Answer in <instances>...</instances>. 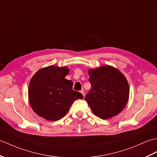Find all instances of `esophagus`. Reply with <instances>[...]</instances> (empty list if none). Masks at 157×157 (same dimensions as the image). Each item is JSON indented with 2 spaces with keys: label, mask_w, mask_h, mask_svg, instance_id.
Masks as SVG:
<instances>
[{
  "label": "esophagus",
  "mask_w": 157,
  "mask_h": 157,
  "mask_svg": "<svg viewBox=\"0 0 157 157\" xmlns=\"http://www.w3.org/2000/svg\"><path fill=\"white\" fill-rule=\"evenodd\" d=\"M81 92L82 93V95L83 96V97H84V96H85V92H84V90H82V91H81V92Z\"/></svg>",
  "instance_id": "esophagus-1"
}]
</instances>
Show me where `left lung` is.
Masks as SVG:
<instances>
[{
  "label": "left lung",
  "instance_id": "8db88e82",
  "mask_svg": "<svg viewBox=\"0 0 157 157\" xmlns=\"http://www.w3.org/2000/svg\"><path fill=\"white\" fill-rule=\"evenodd\" d=\"M88 74L92 88L85 99L92 112L104 120L119 114L129 99L130 89L125 76L111 65L90 69Z\"/></svg>",
  "mask_w": 157,
  "mask_h": 157
}]
</instances>
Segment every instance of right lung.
<instances>
[{
    "label": "right lung",
    "mask_w": 157,
    "mask_h": 157,
    "mask_svg": "<svg viewBox=\"0 0 157 157\" xmlns=\"http://www.w3.org/2000/svg\"><path fill=\"white\" fill-rule=\"evenodd\" d=\"M67 67L49 65L40 69L29 83L28 96L31 107L40 117L57 121L66 115L81 93L73 90V82L65 79Z\"/></svg>",
    "instance_id": "1"
}]
</instances>
